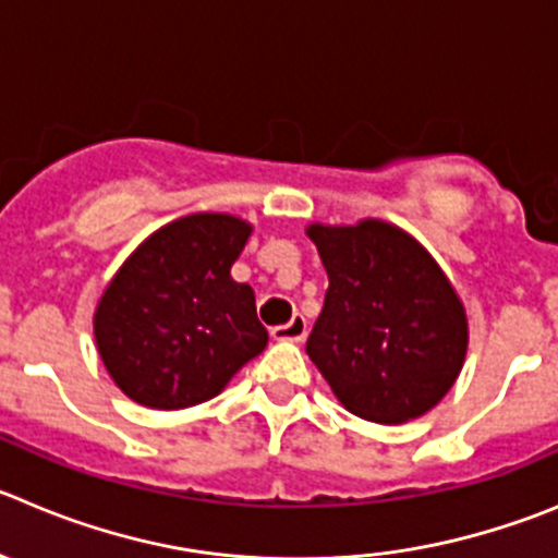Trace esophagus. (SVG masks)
Listing matches in <instances>:
<instances>
[{
  "instance_id": "obj_1",
  "label": "esophagus",
  "mask_w": 558,
  "mask_h": 558,
  "mask_svg": "<svg viewBox=\"0 0 558 558\" xmlns=\"http://www.w3.org/2000/svg\"><path fill=\"white\" fill-rule=\"evenodd\" d=\"M305 332H308V322H305V316H294V319L286 322V325L272 327L275 341H303Z\"/></svg>"
}]
</instances>
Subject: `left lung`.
<instances>
[{"instance_id": "obj_1", "label": "left lung", "mask_w": 558, "mask_h": 558, "mask_svg": "<svg viewBox=\"0 0 558 558\" xmlns=\"http://www.w3.org/2000/svg\"><path fill=\"white\" fill-rule=\"evenodd\" d=\"M327 269L305 352L338 402L377 424L418 418L449 393L468 350L460 296L432 255L379 220L311 226Z\"/></svg>"}]
</instances>
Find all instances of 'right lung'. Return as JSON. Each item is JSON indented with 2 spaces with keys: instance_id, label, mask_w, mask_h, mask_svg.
Listing matches in <instances>:
<instances>
[{
  "instance_id": "1",
  "label": "right lung",
  "mask_w": 558,
  "mask_h": 558,
  "mask_svg": "<svg viewBox=\"0 0 558 558\" xmlns=\"http://www.w3.org/2000/svg\"><path fill=\"white\" fill-rule=\"evenodd\" d=\"M250 236L231 215H190L159 228L104 291L96 343L134 402L181 410L217 397L267 347L255 294L231 278Z\"/></svg>"
}]
</instances>
